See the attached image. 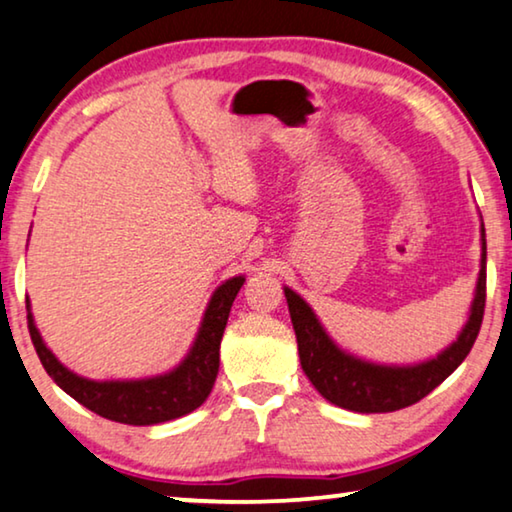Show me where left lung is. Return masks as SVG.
I'll return each mask as SVG.
<instances>
[{"label": "left lung", "instance_id": "left-lung-1", "mask_svg": "<svg viewBox=\"0 0 512 512\" xmlns=\"http://www.w3.org/2000/svg\"><path fill=\"white\" fill-rule=\"evenodd\" d=\"M487 246L482 229V262L471 315L462 334L436 359L417 366H380L345 355L327 336L311 306L285 287L294 334H297L301 369L322 397L355 413H392L413 406L436 390L469 355L485 315L487 297Z\"/></svg>", "mask_w": 512, "mask_h": 512}]
</instances>
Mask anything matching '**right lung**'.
Masks as SVG:
<instances>
[{
    "mask_svg": "<svg viewBox=\"0 0 512 512\" xmlns=\"http://www.w3.org/2000/svg\"><path fill=\"white\" fill-rule=\"evenodd\" d=\"M243 283H246V278L236 276L215 290L190 355L183 359L178 369L157 378L109 380V383L81 378L64 369L53 352L46 348L37 327H34L32 313H27V327H30L34 350H37L43 369L69 397H74L78 403H83L85 408L106 417V420L148 427V424L169 422L192 413L211 394L220 369L222 334H225L229 311H232V304Z\"/></svg>",
    "mask_w": 512,
    "mask_h": 512,
    "instance_id": "add662e5",
    "label": "right lung"
}]
</instances>
